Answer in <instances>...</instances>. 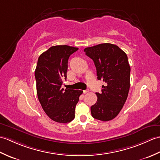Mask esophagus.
Listing matches in <instances>:
<instances>
[{
    "label": "esophagus",
    "mask_w": 160,
    "mask_h": 160,
    "mask_svg": "<svg viewBox=\"0 0 160 160\" xmlns=\"http://www.w3.org/2000/svg\"><path fill=\"white\" fill-rule=\"evenodd\" d=\"M89 91V89H87V90H84L83 91V93L84 94H85V93H88Z\"/></svg>",
    "instance_id": "obj_1"
}]
</instances>
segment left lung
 I'll return each instance as SVG.
<instances>
[{"mask_svg":"<svg viewBox=\"0 0 160 160\" xmlns=\"http://www.w3.org/2000/svg\"><path fill=\"white\" fill-rule=\"evenodd\" d=\"M92 59L98 80H103L102 93H96L97 102L91 107L93 118L101 121L113 120L122 110L130 88V72L128 57L120 47L102 43L84 49Z\"/></svg>","mask_w":160,"mask_h":160,"instance_id":"left-lung-1","label":"left lung"}]
</instances>
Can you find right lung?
<instances>
[{
  "mask_svg": "<svg viewBox=\"0 0 160 160\" xmlns=\"http://www.w3.org/2000/svg\"><path fill=\"white\" fill-rule=\"evenodd\" d=\"M78 49L68 45H56L38 58L35 70L37 95L49 118L59 123H68L75 118V108L82 93L81 90L61 88L67 78L68 60Z\"/></svg>",
  "mask_w": 160,
  "mask_h": 160,
  "instance_id": "add662e5",
  "label": "right lung"
}]
</instances>
